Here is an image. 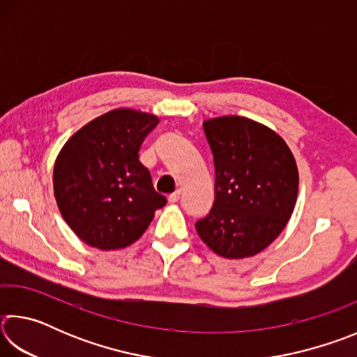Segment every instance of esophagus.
<instances>
[{"instance_id": "34e87169", "label": "esophagus", "mask_w": 357, "mask_h": 357, "mask_svg": "<svg viewBox=\"0 0 357 357\" xmlns=\"http://www.w3.org/2000/svg\"><path fill=\"white\" fill-rule=\"evenodd\" d=\"M179 198H181V190L172 193V195L168 197V202H170V203H178V202H179Z\"/></svg>"}]
</instances>
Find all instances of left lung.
I'll return each mask as SVG.
<instances>
[{
    "label": "left lung",
    "mask_w": 357,
    "mask_h": 357,
    "mask_svg": "<svg viewBox=\"0 0 357 357\" xmlns=\"http://www.w3.org/2000/svg\"><path fill=\"white\" fill-rule=\"evenodd\" d=\"M214 155L215 200L195 223L217 255L253 257L273 244L293 214L299 189L294 155L273 129L243 116L203 123Z\"/></svg>",
    "instance_id": "8db88e82"
}]
</instances>
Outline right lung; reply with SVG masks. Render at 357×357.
I'll use <instances>...</instances> for the list:
<instances>
[{"instance_id":"obj_1","label":"right lung","mask_w":357,"mask_h":357,"mask_svg":"<svg viewBox=\"0 0 357 357\" xmlns=\"http://www.w3.org/2000/svg\"><path fill=\"white\" fill-rule=\"evenodd\" d=\"M159 124L154 114L116 108L72 135L56 157L53 190L63 219L100 250L124 249L146 231L167 198L157 193L138 151Z\"/></svg>"}]
</instances>
